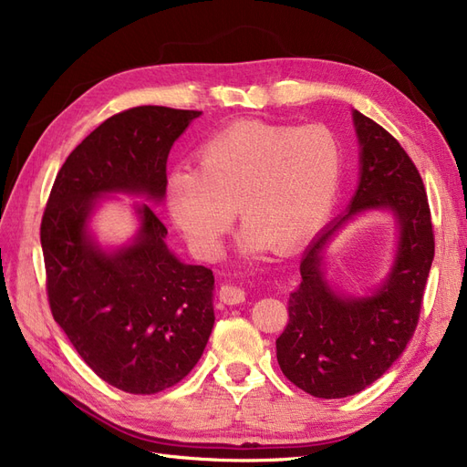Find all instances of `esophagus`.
I'll list each match as a JSON object with an SVG mask.
<instances>
[{
  "label": "esophagus",
  "mask_w": 467,
  "mask_h": 467,
  "mask_svg": "<svg viewBox=\"0 0 467 467\" xmlns=\"http://www.w3.org/2000/svg\"><path fill=\"white\" fill-rule=\"evenodd\" d=\"M220 300L228 306L242 304L245 300V290L242 286L232 285V282H225V285L220 286Z\"/></svg>",
  "instance_id": "obj_1"
}]
</instances>
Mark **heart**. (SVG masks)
I'll use <instances>...</instances> for the list:
<instances>
[{
	"instance_id": "b5f03b06",
	"label": "heart",
	"mask_w": 467,
	"mask_h": 467,
	"mask_svg": "<svg viewBox=\"0 0 467 467\" xmlns=\"http://www.w3.org/2000/svg\"><path fill=\"white\" fill-rule=\"evenodd\" d=\"M196 158L199 169L169 173L165 194L179 230L202 257L220 253L234 208L247 225L245 253L306 242L327 220L343 175L341 144L319 124L239 120L210 136Z\"/></svg>"
}]
</instances>
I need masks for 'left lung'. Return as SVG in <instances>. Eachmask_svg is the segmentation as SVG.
Listing matches in <instances>:
<instances>
[{
  "label": "left lung",
  "mask_w": 467,
  "mask_h": 467,
  "mask_svg": "<svg viewBox=\"0 0 467 467\" xmlns=\"http://www.w3.org/2000/svg\"><path fill=\"white\" fill-rule=\"evenodd\" d=\"M360 144V182L341 218L304 251L300 286L290 294L288 325L276 338L280 370L314 398H348L400 358L413 337L434 259L425 185L401 144L378 122L352 112ZM388 207L400 223V247L389 278L370 296L352 299L322 278V249L352 216Z\"/></svg>",
  "instance_id": "8db88e82"
}]
</instances>
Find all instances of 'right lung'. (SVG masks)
<instances>
[{"instance_id": "obj_1", "label": "right lung", "mask_w": 467, "mask_h": 467, "mask_svg": "<svg viewBox=\"0 0 467 467\" xmlns=\"http://www.w3.org/2000/svg\"><path fill=\"white\" fill-rule=\"evenodd\" d=\"M201 115L155 105L112 115L67 155L40 222L54 321L99 378L129 393H160L194 368L214 327V275L167 249L150 204L115 253L91 242L88 220L105 192L161 201L169 150Z\"/></svg>"}]
</instances>
